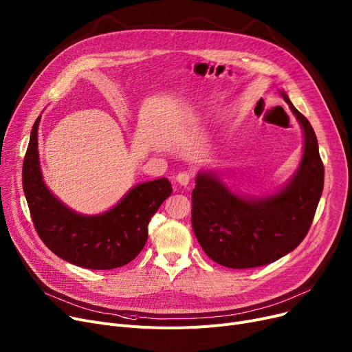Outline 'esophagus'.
Wrapping results in <instances>:
<instances>
[{
    "label": "esophagus",
    "mask_w": 352,
    "mask_h": 352,
    "mask_svg": "<svg viewBox=\"0 0 352 352\" xmlns=\"http://www.w3.org/2000/svg\"><path fill=\"white\" fill-rule=\"evenodd\" d=\"M191 178H192V175L188 171H182L177 175V181L181 184V186H187V184L191 181Z\"/></svg>",
    "instance_id": "34e87169"
}]
</instances>
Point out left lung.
Returning a JSON list of instances; mask_svg holds the SVG:
<instances>
[{
    "mask_svg": "<svg viewBox=\"0 0 352 352\" xmlns=\"http://www.w3.org/2000/svg\"><path fill=\"white\" fill-rule=\"evenodd\" d=\"M283 98L304 129L297 174L271 198L244 199L217 177L198 174L192 190V230L206 254L234 270L268 265L297 248L309 231L324 188V164L309 121L285 92Z\"/></svg>",
    "mask_w": 352,
    "mask_h": 352,
    "instance_id": "obj_1",
    "label": "left lung"
}]
</instances>
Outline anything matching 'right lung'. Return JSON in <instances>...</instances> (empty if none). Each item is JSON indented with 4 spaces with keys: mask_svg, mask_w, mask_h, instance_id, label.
<instances>
[{
    "mask_svg": "<svg viewBox=\"0 0 352 352\" xmlns=\"http://www.w3.org/2000/svg\"><path fill=\"white\" fill-rule=\"evenodd\" d=\"M40 118L32 125L23 164V188L36 234L55 255L82 268L113 270L131 263L146 243L153 215L173 192L171 182H142L101 215L72 212L43 181L36 138Z\"/></svg>",
    "mask_w": 352,
    "mask_h": 352,
    "instance_id": "add662e5",
    "label": "right lung"
}]
</instances>
